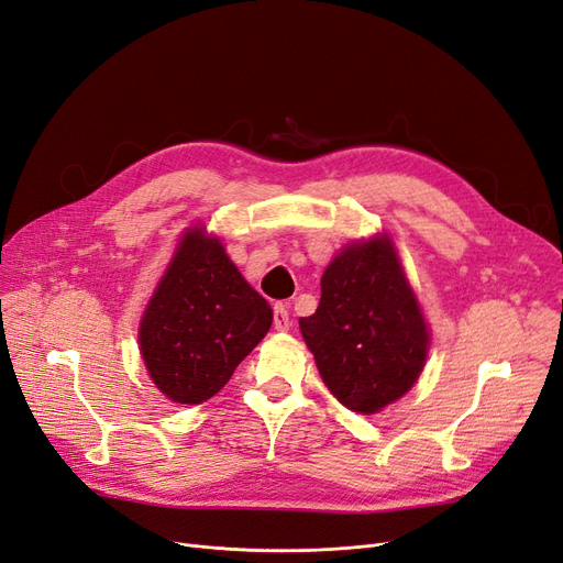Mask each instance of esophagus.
<instances>
[{
  "label": "esophagus",
  "instance_id": "1",
  "mask_svg": "<svg viewBox=\"0 0 563 563\" xmlns=\"http://www.w3.org/2000/svg\"><path fill=\"white\" fill-rule=\"evenodd\" d=\"M288 325H290V314H288V309H286V305H275V331H288Z\"/></svg>",
  "mask_w": 563,
  "mask_h": 563
}]
</instances>
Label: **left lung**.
Here are the masks:
<instances>
[{
  "mask_svg": "<svg viewBox=\"0 0 563 563\" xmlns=\"http://www.w3.org/2000/svg\"><path fill=\"white\" fill-rule=\"evenodd\" d=\"M300 333L328 391L358 415L410 391L429 356V328L386 235L340 251Z\"/></svg>",
  "mask_w": 563,
  "mask_h": 563,
  "instance_id": "1",
  "label": "left lung"
}]
</instances>
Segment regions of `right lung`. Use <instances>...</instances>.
<instances>
[{"mask_svg":"<svg viewBox=\"0 0 563 563\" xmlns=\"http://www.w3.org/2000/svg\"><path fill=\"white\" fill-rule=\"evenodd\" d=\"M273 325V307L246 284L217 238L188 228L140 323L153 384L181 405L219 394Z\"/></svg>","mask_w":563,"mask_h":563,"instance_id":"1","label":"right lung"}]
</instances>
